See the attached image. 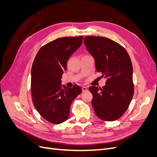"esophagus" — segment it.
Masks as SVG:
<instances>
[{
    "label": "esophagus",
    "mask_w": 157,
    "mask_h": 157,
    "mask_svg": "<svg viewBox=\"0 0 157 157\" xmlns=\"http://www.w3.org/2000/svg\"><path fill=\"white\" fill-rule=\"evenodd\" d=\"M82 92H85V91H86V90H88V88L86 86H82Z\"/></svg>",
    "instance_id": "esophagus-1"
}]
</instances>
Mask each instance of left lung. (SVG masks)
<instances>
[{"label":"left lung","mask_w":157,"mask_h":157,"mask_svg":"<svg viewBox=\"0 0 157 157\" xmlns=\"http://www.w3.org/2000/svg\"><path fill=\"white\" fill-rule=\"evenodd\" d=\"M84 42L94 57L97 71L107 79L102 88H89L94 112L103 121H116L126 111L134 96L130 56L124 47L106 37L88 36Z\"/></svg>","instance_id":"8db88e82"}]
</instances>
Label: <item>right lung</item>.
Returning <instances> with one entry per match:
<instances>
[{
    "label": "right lung",
    "instance_id": "obj_1",
    "mask_svg": "<svg viewBox=\"0 0 157 157\" xmlns=\"http://www.w3.org/2000/svg\"><path fill=\"white\" fill-rule=\"evenodd\" d=\"M83 36L59 38L45 44L31 68V95L36 111L45 120L58 124L69 116L73 101L82 92L78 85L61 88V77L70 56L81 46Z\"/></svg>",
    "mask_w": 157,
    "mask_h": 157
}]
</instances>
